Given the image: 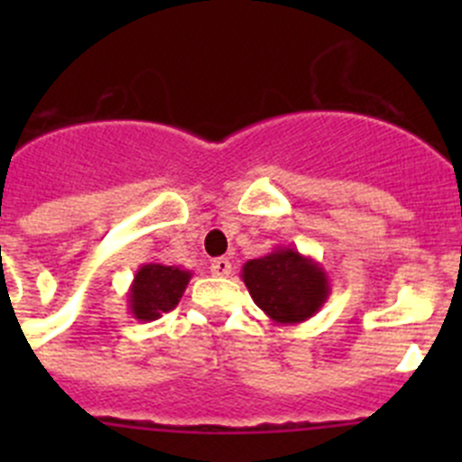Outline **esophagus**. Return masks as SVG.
<instances>
[{
	"label": "esophagus",
	"instance_id": "34e87169",
	"mask_svg": "<svg viewBox=\"0 0 462 462\" xmlns=\"http://www.w3.org/2000/svg\"><path fill=\"white\" fill-rule=\"evenodd\" d=\"M209 270H212L214 277H230L232 274V263L227 259H214L212 263H209Z\"/></svg>",
	"mask_w": 462,
	"mask_h": 462
}]
</instances>
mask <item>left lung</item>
<instances>
[{"instance_id": "obj_1", "label": "left lung", "mask_w": 462, "mask_h": 462, "mask_svg": "<svg viewBox=\"0 0 462 462\" xmlns=\"http://www.w3.org/2000/svg\"><path fill=\"white\" fill-rule=\"evenodd\" d=\"M241 279L254 304L282 326L310 319L330 295L326 270L292 245H277L273 253L250 259L241 268Z\"/></svg>"}]
</instances>
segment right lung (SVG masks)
<instances>
[{
  "instance_id": "right-lung-1",
  "label": "right lung",
  "mask_w": 462,
  "mask_h": 462,
  "mask_svg": "<svg viewBox=\"0 0 462 462\" xmlns=\"http://www.w3.org/2000/svg\"><path fill=\"white\" fill-rule=\"evenodd\" d=\"M192 273L180 265L144 263L134 274L127 292V306L132 318L138 321H153L179 306Z\"/></svg>"
}]
</instances>
